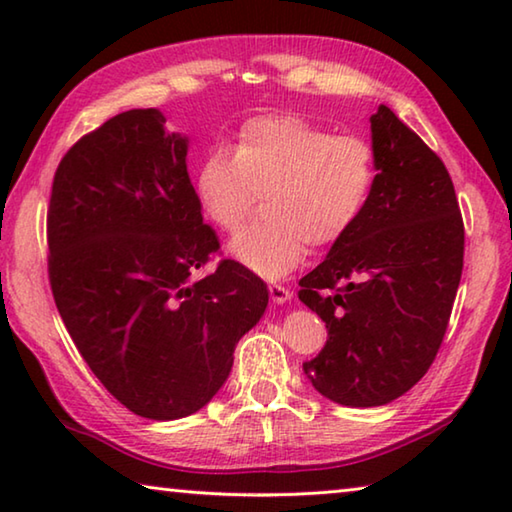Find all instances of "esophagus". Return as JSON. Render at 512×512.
<instances>
[{
  "label": "esophagus",
  "mask_w": 512,
  "mask_h": 512,
  "mask_svg": "<svg viewBox=\"0 0 512 512\" xmlns=\"http://www.w3.org/2000/svg\"><path fill=\"white\" fill-rule=\"evenodd\" d=\"M268 293H271V300L277 302V305H284V302L291 300V289L284 287V284H271Z\"/></svg>",
  "instance_id": "1"
}]
</instances>
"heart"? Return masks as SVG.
<instances>
[{"label": "heart", "mask_w": 512, "mask_h": 512, "mask_svg": "<svg viewBox=\"0 0 512 512\" xmlns=\"http://www.w3.org/2000/svg\"><path fill=\"white\" fill-rule=\"evenodd\" d=\"M377 183V155L359 135H334L298 115H264L241 126L235 151L214 149L196 171L205 219L235 232L264 196L266 221L230 241L250 271L277 280L307 246H332L357 225Z\"/></svg>", "instance_id": "b5f03b06"}]
</instances>
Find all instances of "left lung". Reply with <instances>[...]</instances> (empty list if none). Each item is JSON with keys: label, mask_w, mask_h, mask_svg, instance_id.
Returning a JSON list of instances; mask_svg holds the SVG:
<instances>
[{"label": "left lung", "mask_w": 512, "mask_h": 512, "mask_svg": "<svg viewBox=\"0 0 512 512\" xmlns=\"http://www.w3.org/2000/svg\"><path fill=\"white\" fill-rule=\"evenodd\" d=\"M377 183L357 225L300 280L327 341L305 375L343 406H381L436 359L463 273L465 228L443 160L391 108L370 117Z\"/></svg>", "instance_id": "1"}]
</instances>
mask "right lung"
Listing matches in <instances>:
<instances>
[{
	"mask_svg": "<svg viewBox=\"0 0 512 512\" xmlns=\"http://www.w3.org/2000/svg\"><path fill=\"white\" fill-rule=\"evenodd\" d=\"M185 158L160 110H126L63 155L47 210L58 314L106 391L149 420L203 409L268 305L235 259L194 280L221 246Z\"/></svg>",
	"mask_w": 512,
	"mask_h": 512,
	"instance_id": "obj_1",
	"label": "right lung"
}]
</instances>
